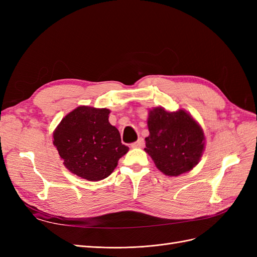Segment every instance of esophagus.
Instances as JSON below:
<instances>
[{
    "label": "esophagus",
    "mask_w": 257,
    "mask_h": 257,
    "mask_svg": "<svg viewBox=\"0 0 257 257\" xmlns=\"http://www.w3.org/2000/svg\"><path fill=\"white\" fill-rule=\"evenodd\" d=\"M144 144H145V143H144V139H143V138H138V141L132 144L131 147H132V148H142V147L144 146Z\"/></svg>",
    "instance_id": "34e87169"
}]
</instances>
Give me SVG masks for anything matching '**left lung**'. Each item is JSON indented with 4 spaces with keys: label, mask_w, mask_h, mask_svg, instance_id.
Wrapping results in <instances>:
<instances>
[{
    "label": "left lung",
    "mask_w": 257,
    "mask_h": 257,
    "mask_svg": "<svg viewBox=\"0 0 257 257\" xmlns=\"http://www.w3.org/2000/svg\"><path fill=\"white\" fill-rule=\"evenodd\" d=\"M149 136L145 151L159 170L169 177L195 167L205 150V134L199 123L184 109L167 111L154 107L148 113Z\"/></svg>",
    "instance_id": "obj_1"
}]
</instances>
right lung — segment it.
Here are the masks:
<instances>
[{"label":"right lung","instance_id":"add662e5","mask_svg":"<svg viewBox=\"0 0 257 257\" xmlns=\"http://www.w3.org/2000/svg\"><path fill=\"white\" fill-rule=\"evenodd\" d=\"M107 108L79 106L67 113L53 131V146L64 166L88 181L109 176L128 147L109 123Z\"/></svg>","mask_w":257,"mask_h":257}]
</instances>
